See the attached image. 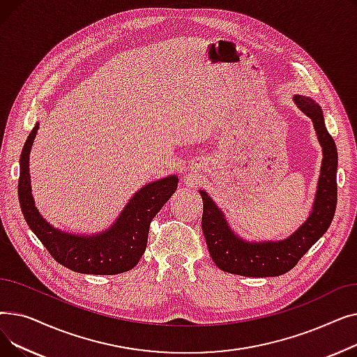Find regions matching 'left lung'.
<instances>
[{"instance_id":"obj_1","label":"left lung","mask_w":357,"mask_h":357,"mask_svg":"<svg viewBox=\"0 0 357 357\" xmlns=\"http://www.w3.org/2000/svg\"><path fill=\"white\" fill-rule=\"evenodd\" d=\"M294 102L311 119L323 147V162L315 199L308 218L289 237L279 241H246L238 237L211 197L199 191L204 202L201 227L214 264L224 272L266 278L291 271L320 238L333 221L337 205V147L328 135L323 109L308 97L294 96Z\"/></svg>"}]
</instances>
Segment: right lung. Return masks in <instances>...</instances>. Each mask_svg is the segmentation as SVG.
I'll return each mask as SVG.
<instances>
[{
	"label": "right lung",
	"mask_w": 357,
	"mask_h": 357,
	"mask_svg": "<svg viewBox=\"0 0 357 357\" xmlns=\"http://www.w3.org/2000/svg\"><path fill=\"white\" fill-rule=\"evenodd\" d=\"M39 130L36 123L20 156L18 201L31 231L52 257L65 268L88 275H117L133 269L146 250L150 222L178 188V176L149 182L130 198L111 227L97 234H70L50 226L36 208L31 195L29 158Z\"/></svg>",
	"instance_id": "add662e5"
}]
</instances>
